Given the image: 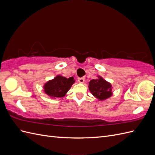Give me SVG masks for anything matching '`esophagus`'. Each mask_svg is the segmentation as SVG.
I'll return each instance as SVG.
<instances>
[{
  "label": "esophagus",
  "mask_w": 155,
  "mask_h": 155,
  "mask_svg": "<svg viewBox=\"0 0 155 155\" xmlns=\"http://www.w3.org/2000/svg\"><path fill=\"white\" fill-rule=\"evenodd\" d=\"M78 81L79 83H83L84 82H85V78H79L78 79Z\"/></svg>",
  "instance_id": "1"
}]
</instances>
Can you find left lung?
<instances>
[{
  "mask_svg": "<svg viewBox=\"0 0 155 155\" xmlns=\"http://www.w3.org/2000/svg\"><path fill=\"white\" fill-rule=\"evenodd\" d=\"M97 79H92L88 82V89L90 92L99 101H104L113 94L112 87L110 82L106 81L100 76Z\"/></svg>",
  "mask_w": 155,
  "mask_h": 155,
  "instance_id": "left-lung-1",
  "label": "left lung"
}]
</instances>
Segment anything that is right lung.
<instances>
[{
  "label": "right lung",
  "instance_id": "add662e5",
  "mask_svg": "<svg viewBox=\"0 0 155 155\" xmlns=\"http://www.w3.org/2000/svg\"><path fill=\"white\" fill-rule=\"evenodd\" d=\"M75 82L76 80L73 77L67 78L62 75H58L44 84L43 91L51 98L63 97Z\"/></svg>",
  "mask_w": 155,
  "mask_h": 155
}]
</instances>
